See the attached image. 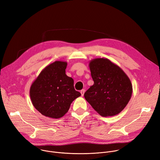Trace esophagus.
<instances>
[{
    "instance_id": "obj_1",
    "label": "esophagus",
    "mask_w": 160,
    "mask_h": 160,
    "mask_svg": "<svg viewBox=\"0 0 160 160\" xmlns=\"http://www.w3.org/2000/svg\"><path fill=\"white\" fill-rule=\"evenodd\" d=\"M84 92H85V90H84V89H82V90H81V91H80V93H81L82 97H83V96Z\"/></svg>"
}]
</instances>
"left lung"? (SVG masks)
Instances as JSON below:
<instances>
[{
    "label": "left lung",
    "instance_id": "obj_1",
    "mask_svg": "<svg viewBox=\"0 0 160 160\" xmlns=\"http://www.w3.org/2000/svg\"><path fill=\"white\" fill-rule=\"evenodd\" d=\"M94 84L84 97L102 116L119 114L129 103L132 86L125 72L108 58H94L89 63Z\"/></svg>",
    "mask_w": 160,
    "mask_h": 160
}]
</instances>
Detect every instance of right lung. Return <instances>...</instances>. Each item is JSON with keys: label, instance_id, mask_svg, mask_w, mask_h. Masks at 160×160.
Here are the masks:
<instances>
[{"label": "right lung", "instance_id": "right-lung-1", "mask_svg": "<svg viewBox=\"0 0 160 160\" xmlns=\"http://www.w3.org/2000/svg\"><path fill=\"white\" fill-rule=\"evenodd\" d=\"M68 63L55 61L42 70L31 84L29 95L35 108L42 115L58 119L68 111L73 100L80 97L74 80L66 74Z\"/></svg>", "mask_w": 160, "mask_h": 160}]
</instances>
